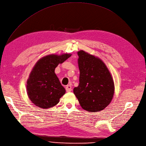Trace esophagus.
<instances>
[{
    "label": "esophagus",
    "mask_w": 146,
    "mask_h": 146,
    "mask_svg": "<svg viewBox=\"0 0 146 146\" xmlns=\"http://www.w3.org/2000/svg\"><path fill=\"white\" fill-rule=\"evenodd\" d=\"M66 90L67 92H70L72 90V86L70 85H68L66 86Z\"/></svg>",
    "instance_id": "esophagus-1"
}]
</instances>
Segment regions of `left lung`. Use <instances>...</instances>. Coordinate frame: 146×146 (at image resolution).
<instances>
[{
  "mask_svg": "<svg viewBox=\"0 0 146 146\" xmlns=\"http://www.w3.org/2000/svg\"><path fill=\"white\" fill-rule=\"evenodd\" d=\"M79 84L73 92L80 106L90 112L103 110L113 98L115 86L108 68L98 57L78 51Z\"/></svg>",
  "mask_w": 146,
  "mask_h": 146,
  "instance_id": "left-lung-1",
  "label": "left lung"
}]
</instances>
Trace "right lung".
Here are the masks:
<instances>
[{
  "label": "right lung",
  "instance_id": "1",
  "mask_svg": "<svg viewBox=\"0 0 146 146\" xmlns=\"http://www.w3.org/2000/svg\"><path fill=\"white\" fill-rule=\"evenodd\" d=\"M70 56L68 54L49 55L36 62L27 82L28 96L35 105L49 109L59 103L66 90L55 73V68Z\"/></svg>",
  "mask_w": 146,
  "mask_h": 146
}]
</instances>
